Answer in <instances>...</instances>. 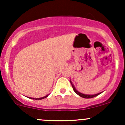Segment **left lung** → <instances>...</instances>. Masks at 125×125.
Here are the masks:
<instances>
[{
    "instance_id": "8db88e82",
    "label": "left lung",
    "mask_w": 125,
    "mask_h": 125,
    "mask_svg": "<svg viewBox=\"0 0 125 125\" xmlns=\"http://www.w3.org/2000/svg\"><path fill=\"white\" fill-rule=\"evenodd\" d=\"M70 83L72 85V87H73V90L74 91V92H75V93H76L77 95H79V96L82 97L83 98H85V99H91V98H93V97H95L97 96L98 95H99V94H100L101 93H102V92L101 93H98V94H94V95H89V94H82V93H80V92L78 91L76 89H75V86H74V85H73V83H72V82L70 80Z\"/></svg>"
}]
</instances>
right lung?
I'll use <instances>...</instances> for the list:
<instances>
[{
    "label": "right lung",
    "instance_id": "right-lung-1",
    "mask_svg": "<svg viewBox=\"0 0 125 125\" xmlns=\"http://www.w3.org/2000/svg\"><path fill=\"white\" fill-rule=\"evenodd\" d=\"M48 95L49 94H48V95H46V96L43 97H41V98H31V97H28V98H30V99H36V100H42V99H45V98L47 97L48 96Z\"/></svg>",
    "mask_w": 125,
    "mask_h": 125
}]
</instances>
